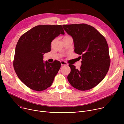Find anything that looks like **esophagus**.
I'll return each instance as SVG.
<instances>
[{
    "label": "esophagus",
    "instance_id": "34e87169",
    "mask_svg": "<svg viewBox=\"0 0 124 124\" xmlns=\"http://www.w3.org/2000/svg\"><path fill=\"white\" fill-rule=\"evenodd\" d=\"M61 65H66V66H67L68 64V63H67L66 62L64 61H61Z\"/></svg>",
    "mask_w": 124,
    "mask_h": 124
}]
</instances>
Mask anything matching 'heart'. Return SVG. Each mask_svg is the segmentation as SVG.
<instances>
[{
  "label": "heart",
  "instance_id": "heart-1",
  "mask_svg": "<svg viewBox=\"0 0 124 124\" xmlns=\"http://www.w3.org/2000/svg\"><path fill=\"white\" fill-rule=\"evenodd\" d=\"M68 37V36H66V37Z\"/></svg>",
  "mask_w": 124,
  "mask_h": 124
}]
</instances>
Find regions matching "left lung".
I'll return each instance as SVG.
<instances>
[{"label": "left lung", "instance_id": "8db88e82", "mask_svg": "<svg viewBox=\"0 0 124 124\" xmlns=\"http://www.w3.org/2000/svg\"><path fill=\"white\" fill-rule=\"evenodd\" d=\"M73 39L75 52L81 55L80 69L70 64L67 77L71 85L80 91L95 87L107 73L110 64L109 48L105 38L94 27L85 24L64 25Z\"/></svg>", "mask_w": 124, "mask_h": 124}]
</instances>
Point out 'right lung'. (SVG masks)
I'll return each mask as SVG.
<instances>
[{
	"label": "right lung",
	"instance_id": "add662e5",
	"mask_svg": "<svg viewBox=\"0 0 124 124\" xmlns=\"http://www.w3.org/2000/svg\"><path fill=\"white\" fill-rule=\"evenodd\" d=\"M64 35L61 25H39L19 39L15 48L13 66L21 81L31 89L42 91L50 87L61 63L44 62L43 54L51 50L52 41Z\"/></svg>",
	"mask_w": 124,
	"mask_h": 124
}]
</instances>
